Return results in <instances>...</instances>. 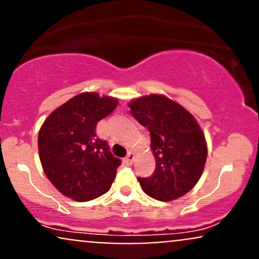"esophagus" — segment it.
Listing matches in <instances>:
<instances>
[{"instance_id": "34e87169", "label": "esophagus", "mask_w": 259, "mask_h": 259, "mask_svg": "<svg viewBox=\"0 0 259 259\" xmlns=\"http://www.w3.org/2000/svg\"><path fill=\"white\" fill-rule=\"evenodd\" d=\"M134 159H135V153L134 152H129L127 153V156L124 158V162L126 163V164H133Z\"/></svg>"}]
</instances>
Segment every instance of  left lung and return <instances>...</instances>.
Returning a JSON list of instances; mask_svg holds the SVG:
<instances>
[{"label": "left lung", "mask_w": 259, "mask_h": 259, "mask_svg": "<svg viewBox=\"0 0 259 259\" xmlns=\"http://www.w3.org/2000/svg\"><path fill=\"white\" fill-rule=\"evenodd\" d=\"M130 113L151 134L156 169L138 178L141 189L158 201L181 197L200 180L207 159V145L194 115L163 95L133 100Z\"/></svg>", "instance_id": "left-lung-1"}]
</instances>
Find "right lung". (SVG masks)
Returning <instances> with one entry per match:
<instances>
[{"instance_id": "right-lung-1", "label": "right lung", "mask_w": 259, "mask_h": 259, "mask_svg": "<svg viewBox=\"0 0 259 259\" xmlns=\"http://www.w3.org/2000/svg\"><path fill=\"white\" fill-rule=\"evenodd\" d=\"M118 100L82 92L47 117L38 132L44 171L61 194L79 202L100 197L111 189L120 159L96 134L101 119L114 111Z\"/></svg>"}]
</instances>
